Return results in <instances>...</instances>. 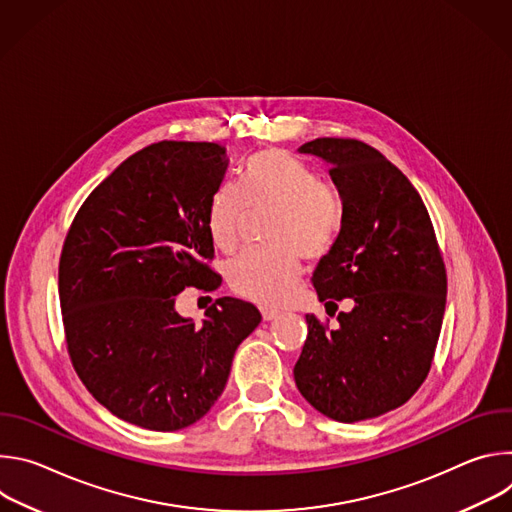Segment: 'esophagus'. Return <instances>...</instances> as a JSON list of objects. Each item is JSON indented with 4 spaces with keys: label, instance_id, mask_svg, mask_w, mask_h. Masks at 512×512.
I'll list each match as a JSON object with an SVG mask.
<instances>
[{
    "label": "esophagus",
    "instance_id": "1",
    "mask_svg": "<svg viewBox=\"0 0 512 512\" xmlns=\"http://www.w3.org/2000/svg\"><path fill=\"white\" fill-rule=\"evenodd\" d=\"M261 316H263V320H275V318H279L281 316V312H277V310H271V308H261Z\"/></svg>",
    "mask_w": 512,
    "mask_h": 512
}]
</instances>
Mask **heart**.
I'll list each match as a JSON object with an SVG mask.
<instances>
[{
  "instance_id": "heart-1",
  "label": "heart",
  "mask_w": 512,
  "mask_h": 512,
  "mask_svg": "<svg viewBox=\"0 0 512 512\" xmlns=\"http://www.w3.org/2000/svg\"><path fill=\"white\" fill-rule=\"evenodd\" d=\"M255 212H273L267 225L269 247L243 251L229 263L227 277L237 294L267 306L285 302L294 291L302 261L326 255L342 227L336 190L304 160L281 150L253 156L243 186L225 182L208 202L206 227L212 243L233 251Z\"/></svg>"
}]
</instances>
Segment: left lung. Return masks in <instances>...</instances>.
<instances>
[{
  "mask_svg": "<svg viewBox=\"0 0 512 512\" xmlns=\"http://www.w3.org/2000/svg\"><path fill=\"white\" fill-rule=\"evenodd\" d=\"M300 154L322 158L342 200V227L312 283L320 302L354 308L328 328L306 316L294 367L304 399L354 423L401 407L425 381L446 310V265L427 208L381 152L358 139L318 137Z\"/></svg>",
  "mask_w": 512,
  "mask_h": 512,
  "instance_id": "8db88e82",
  "label": "left lung"
}]
</instances>
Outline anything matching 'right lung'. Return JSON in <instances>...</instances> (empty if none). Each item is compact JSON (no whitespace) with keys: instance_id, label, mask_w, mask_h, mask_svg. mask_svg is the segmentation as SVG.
<instances>
[{"instance_id":"obj_1","label":"right lung","mask_w":512,"mask_h":512,"mask_svg":"<svg viewBox=\"0 0 512 512\" xmlns=\"http://www.w3.org/2000/svg\"><path fill=\"white\" fill-rule=\"evenodd\" d=\"M227 166L218 143H152L89 194L64 239L58 296L72 367L103 407L143 429L204 417L261 322L237 298H218L202 324L176 312L186 287L223 281L206 265V214Z\"/></svg>"}]
</instances>
